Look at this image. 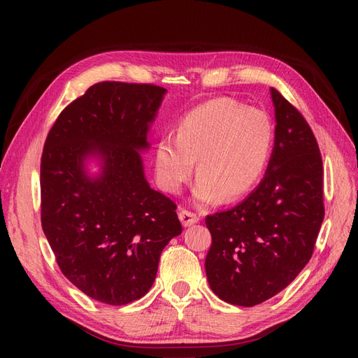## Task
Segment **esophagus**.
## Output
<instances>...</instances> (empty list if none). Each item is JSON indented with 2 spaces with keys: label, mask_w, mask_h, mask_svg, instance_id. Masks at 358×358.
I'll return each instance as SVG.
<instances>
[{
  "label": "esophagus",
  "mask_w": 358,
  "mask_h": 358,
  "mask_svg": "<svg viewBox=\"0 0 358 358\" xmlns=\"http://www.w3.org/2000/svg\"><path fill=\"white\" fill-rule=\"evenodd\" d=\"M179 218H180L182 224L185 225V227H189V225H192V224H196V222H199V220H200L197 213H194V212L187 210V209H182V210L179 212Z\"/></svg>",
  "instance_id": "obj_1"
}]
</instances>
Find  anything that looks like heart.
Instances as JSON below:
<instances>
[{
	"label": "heart",
	"mask_w": 358,
	"mask_h": 358,
	"mask_svg": "<svg viewBox=\"0 0 358 358\" xmlns=\"http://www.w3.org/2000/svg\"><path fill=\"white\" fill-rule=\"evenodd\" d=\"M275 128L268 115L231 99H213L183 115L176 136L164 134L155 150L159 185L176 194L197 161L199 203L231 201L251 191L268 164Z\"/></svg>",
	"instance_id": "1"
}]
</instances>
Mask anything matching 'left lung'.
I'll return each mask as SVG.
<instances>
[{
	"label": "left lung",
	"mask_w": 358,
	"mask_h": 358,
	"mask_svg": "<svg viewBox=\"0 0 358 358\" xmlns=\"http://www.w3.org/2000/svg\"><path fill=\"white\" fill-rule=\"evenodd\" d=\"M275 148L248 199L206 216L212 245L206 275L212 291L251 308L287 288L313 254L324 220L322 158L303 115L278 90Z\"/></svg>",
	"instance_id": "obj_1"
}]
</instances>
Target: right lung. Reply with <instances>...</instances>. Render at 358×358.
Here are the masks:
<instances>
[{
	"label": "right lung",
	"mask_w": 358,
	"mask_h": 358,
	"mask_svg": "<svg viewBox=\"0 0 358 358\" xmlns=\"http://www.w3.org/2000/svg\"><path fill=\"white\" fill-rule=\"evenodd\" d=\"M164 94L150 83H95L59 113L43 148V231L64 276L107 305L143 297L162 249L182 233L176 203L149 187L137 152ZM88 155L103 164L95 180L83 169Z\"/></svg>",
	"instance_id": "right-lung-1"
}]
</instances>
